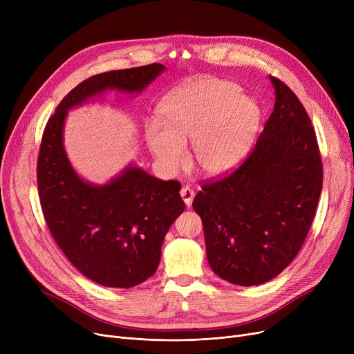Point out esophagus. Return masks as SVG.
<instances>
[{
    "instance_id": "esophagus-1",
    "label": "esophagus",
    "mask_w": 354,
    "mask_h": 354,
    "mask_svg": "<svg viewBox=\"0 0 354 354\" xmlns=\"http://www.w3.org/2000/svg\"><path fill=\"white\" fill-rule=\"evenodd\" d=\"M180 196L183 199V202L187 203V207H191L192 205V201H194V196H195V192L191 187H183L180 189Z\"/></svg>"
}]
</instances>
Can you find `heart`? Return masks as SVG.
Masks as SVG:
<instances>
[{
  "instance_id": "1",
  "label": "heart",
  "mask_w": 354,
  "mask_h": 354,
  "mask_svg": "<svg viewBox=\"0 0 354 354\" xmlns=\"http://www.w3.org/2000/svg\"><path fill=\"white\" fill-rule=\"evenodd\" d=\"M236 84L205 79L171 90L159 104L160 122L145 129L149 151L166 169L187 163L185 145L194 142V156L202 172L224 175L243 162L255 140L259 107L239 97Z\"/></svg>"
}]
</instances>
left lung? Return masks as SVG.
Segmentation results:
<instances>
[{"mask_svg":"<svg viewBox=\"0 0 354 354\" xmlns=\"http://www.w3.org/2000/svg\"><path fill=\"white\" fill-rule=\"evenodd\" d=\"M275 103L248 158L207 180L192 207L201 216L212 271L236 286L277 277L303 247L323 188V163L301 102L270 76Z\"/></svg>","mask_w":354,"mask_h":354,"instance_id":"left-lung-1","label":"left lung"}]
</instances>
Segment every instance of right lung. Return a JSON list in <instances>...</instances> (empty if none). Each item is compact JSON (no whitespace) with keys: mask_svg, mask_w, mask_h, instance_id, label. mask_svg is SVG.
Returning a JSON list of instances; mask_svg holds the SVG:
<instances>
[{"mask_svg":"<svg viewBox=\"0 0 354 354\" xmlns=\"http://www.w3.org/2000/svg\"><path fill=\"white\" fill-rule=\"evenodd\" d=\"M163 64L106 71L74 87L48 119L37 160V185L47 227L68 261L88 280L130 288L152 277L163 238L183 212L178 180H162L127 166L106 185L83 180L63 146L67 110L106 90L139 93Z\"/></svg>","mask_w":354,"mask_h":354,"instance_id":"obj_1","label":"right lung"}]
</instances>
